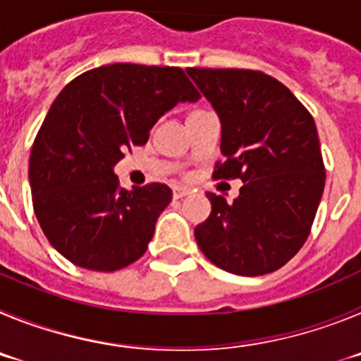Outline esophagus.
Here are the masks:
<instances>
[{"label": "esophagus", "instance_id": "34e87169", "mask_svg": "<svg viewBox=\"0 0 361 361\" xmlns=\"http://www.w3.org/2000/svg\"><path fill=\"white\" fill-rule=\"evenodd\" d=\"M186 195H190V190H188V188H184V186H175L173 188L175 199H183V197H186Z\"/></svg>", "mask_w": 361, "mask_h": 361}]
</instances>
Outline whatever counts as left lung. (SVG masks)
<instances>
[{
	"label": "left lung",
	"instance_id": "left-lung-1",
	"mask_svg": "<svg viewBox=\"0 0 361 361\" xmlns=\"http://www.w3.org/2000/svg\"><path fill=\"white\" fill-rule=\"evenodd\" d=\"M222 124L213 177L240 178L231 204L206 193L212 213L195 228L200 251L220 269L267 275L307 240L325 186L314 119L288 86L257 70L188 68Z\"/></svg>",
	"mask_w": 361,
	"mask_h": 361
}]
</instances>
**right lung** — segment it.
I'll return each instance as SVG.
<instances>
[{
  "mask_svg": "<svg viewBox=\"0 0 361 361\" xmlns=\"http://www.w3.org/2000/svg\"><path fill=\"white\" fill-rule=\"evenodd\" d=\"M199 99L183 68L132 63L88 70L63 88L32 146L28 180L44 237L66 260L110 273L146 253L171 190H123L114 166L146 145L166 111Z\"/></svg>",
  "mask_w": 361,
  "mask_h": 361,
  "instance_id": "1",
  "label": "right lung"
}]
</instances>
